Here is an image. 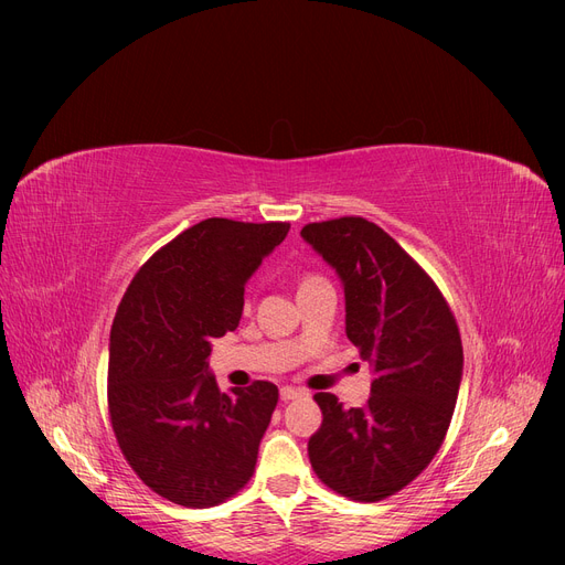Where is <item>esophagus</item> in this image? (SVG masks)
Segmentation results:
<instances>
[{"instance_id":"obj_1","label":"esophagus","mask_w":565,"mask_h":565,"mask_svg":"<svg viewBox=\"0 0 565 565\" xmlns=\"http://www.w3.org/2000/svg\"><path fill=\"white\" fill-rule=\"evenodd\" d=\"M307 392L298 390V387H281V401H295V398H302Z\"/></svg>"}]
</instances>
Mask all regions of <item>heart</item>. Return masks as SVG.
Returning a JSON list of instances; mask_svg holds the SVG:
<instances>
[{"mask_svg":"<svg viewBox=\"0 0 565 565\" xmlns=\"http://www.w3.org/2000/svg\"><path fill=\"white\" fill-rule=\"evenodd\" d=\"M313 279H320V277H316V275H309V277H305V281H302V284H309V281H313Z\"/></svg>","mask_w":565,"mask_h":565,"instance_id":"obj_1","label":"heart"}]
</instances>
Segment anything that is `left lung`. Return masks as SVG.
I'll return each instance as SVG.
<instances>
[{
    "label": "left lung",
    "instance_id": "1",
    "mask_svg": "<svg viewBox=\"0 0 565 565\" xmlns=\"http://www.w3.org/2000/svg\"><path fill=\"white\" fill-rule=\"evenodd\" d=\"M302 237L339 273L345 334L373 373L364 407L313 396L322 426L309 460L348 499H387L419 477L447 437L462 377L458 322L430 275L377 224L311 222Z\"/></svg>",
    "mask_w": 565,
    "mask_h": 565
}]
</instances>
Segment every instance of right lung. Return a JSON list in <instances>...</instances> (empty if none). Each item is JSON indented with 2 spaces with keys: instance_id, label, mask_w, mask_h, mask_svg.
I'll return each mask as SVG.
<instances>
[{
  "instance_id": "add662e5",
  "label": "right lung",
  "mask_w": 565,
  "mask_h": 565,
  "mask_svg": "<svg viewBox=\"0 0 565 565\" xmlns=\"http://www.w3.org/2000/svg\"><path fill=\"white\" fill-rule=\"evenodd\" d=\"M288 228L203 220L139 267L116 309L109 422L137 477L178 507H217L254 473L279 390L256 380L222 394L207 358L237 328L247 279Z\"/></svg>"
}]
</instances>
